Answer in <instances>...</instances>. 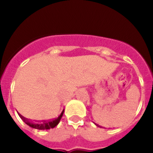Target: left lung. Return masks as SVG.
Here are the masks:
<instances>
[{
	"instance_id": "obj_1",
	"label": "left lung",
	"mask_w": 153,
	"mask_h": 153,
	"mask_svg": "<svg viewBox=\"0 0 153 153\" xmlns=\"http://www.w3.org/2000/svg\"><path fill=\"white\" fill-rule=\"evenodd\" d=\"M97 126H98V125H97Z\"/></svg>"
}]
</instances>
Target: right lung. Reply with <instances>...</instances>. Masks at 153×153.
<instances>
[{"instance_id": "1", "label": "right lung", "mask_w": 153, "mask_h": 153, "mask_svg": "<svg viewBox=\"0 0 153 153\" xmlns=\"http://www.w3.org/2000/svg\"><path fill=\"white\" fill-rule=\"evenodd\" d=\"M64 110L62 111V113L60 114V115H59L57 118L52 119V120H50V121H43V122H41L39 123L30 122L29 121V119H27L26 118H25V117H24L23 116L21 115L20 114H19V115L20 116V117L22 118V120L24 121L27 125H29V127L34 128V129H40V130H45V129H50L51 128L55 127L56 126L59 124V121H60V119L62 118L63 115V113H64Z\"/></svg>"}]
</instances>
